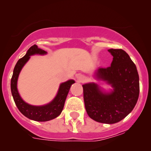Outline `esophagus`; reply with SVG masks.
Wrapping results in <instances>:
<instances>
[{"label":"esophagus","mask_w":151,"mask_h":151,"mask_svg":"<svg viewBox=\"0 0 151 151\" xmlns=\"http://www.w3.org/2000/svg\"><path fill=\"white\" fill-rule=\"evenodd\" d=\"M77 80H78V82H84L85 81V77H84V76H83L82 75H79V76H77Z\"/></svg>","instance_id":"obj_1"}]
</instances>
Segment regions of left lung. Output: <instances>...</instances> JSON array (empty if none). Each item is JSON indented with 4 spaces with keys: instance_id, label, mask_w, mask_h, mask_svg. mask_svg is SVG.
Listing matches in <instances>:
<instances>
[{
    "instance_id": "obj_1",
    "label": "left lung",
    "mask_w": 151,
    "mask_h": 151,
    "mask_svg": "<svg viewBox=\"0 0 151 151\" xmlns=\"http://www.w3.org/2000/svg\"><path fill=\"white\" fill-rule=\"evenodd\" d=\"M113 57L111 67L94 72L97 81H102L112 88L105 89L96 82L82 85L84 101L88 116L98 122L115 124L133 111L139 93L137 67L122 49H109Z\"/></svg>"
}]
</instances>
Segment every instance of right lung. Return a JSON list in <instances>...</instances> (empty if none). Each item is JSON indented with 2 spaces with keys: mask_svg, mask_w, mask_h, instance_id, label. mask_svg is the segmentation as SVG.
<instances>
[{
  "mask_svg": "<svg viewBox=\"0 0 151 151\" xmlns=\"http://www.w3.org/2000/svg\"><path fill=\"white\" fill-rule=\"evenodd\" d=\"M46 54H47V51L38 48L37 45H35L31 47L27 51L26 54L22 58L18 60L14 69L13 75L11 80L12 94L18 110L27 118L37 122L51 120L60 115L71 86L75 83V80L71 79L65 82H62L60 84L58 90L54 98L47 104L36 106L26 102L20 96L17 87L18 80L20 71L30 59L31 56L34 55H44Z\"/></svg>",
  "mask_w": 151,
  "mask_h": 151,
  "instance_id": "obj_1",
  "label": "right lung"
}]
</instances>
